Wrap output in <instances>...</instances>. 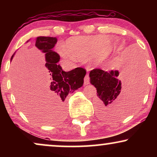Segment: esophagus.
Returning a JSON list of instances; mask_svg holds the SVG:
<instances>
[{
    "label": "esophagus",
    "mask_w": 157,
    "mask_h": 157,
    "mask_svg": "<svg viewBox=\"0 0 157 157\" xmlns=\"http://www.w3.org/2000/svg\"><path fill=\"white\" fill-rule=\"evenodd\" d=\"M89 75H86L85 78H84V84L85 85H88L89 83Z\"/></svg>",
    "instance_id": "1"
}]
</instances>
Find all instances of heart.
I'll list each match as a JSON object with an SVG mask.
<instances>
[{
    "label": "heart",
    "instance_id": "b5f03b06",
    "mask_svg": "<svg viewBox=\"0 0 157 157\" xmlns=\"http://www.w3.org/2000/svg\"><path fill=\"white\" fill-rule=\"evenodd\" d=\"M66 49H60L63 56H68V52L75 58L101 61L109 55L112 49V43L108 38L101 36H81L71 37L66 40Z\"/></svg>",
    "mask_w": 157,
    "mask_h": 157
}]
</instances>
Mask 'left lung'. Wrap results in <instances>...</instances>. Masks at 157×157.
<instances>
[{
	"mask_svg": "<svg viewBox=\"0 0 157 157\" xmlns=\"http://www.w3.org/2000/svg\"><path fill=\"white\" fill-rule=\"evenodd\" d=\"M134 58H133L132 57ZM130 57V56H129ZM128 59L125 69V78L117 70L105 71L95 68L89 73L90 83L97 91L96 110L101 119L105 120L117 119L129 112L138 104L139 74L136 58ZM139 61V60H138ZM127 62V61H126ZM125 79H124V78ZM125 82L124 88L121 89V81Z\"/></svg>",
	"mask_w": 157,
	"mask_h": 157,
	"instance_id": "left-lung-1",
	"label": "left lung"
}]
</instances>
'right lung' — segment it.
I'll return each mask as SVG.
<instances>
[{
  "instance_id": "obj_1",
  "label": "right lung",
  "mask_w": 157,
  "mask_h": 157,
  "mask_svg": "<svg viewBox=\"0 0 157 157\" xmlns=\"http://www.w3.org/2000/svg\"><path fill=\"white\" fill-rule=\"evenodd\" d=\"M56 43V37L38 36L36 39V46L45 53L46 62L45 69L48 76V83L44 89V93L49 103L56 108L60 119H63L66 113L64 100L68 94L82 86L86 71L83 68H76L67 72L63 71L61 66L58 64L59 55L53 51ZM14 55L15 53L10 61Z\"/></svg>"
}]
</instances>
